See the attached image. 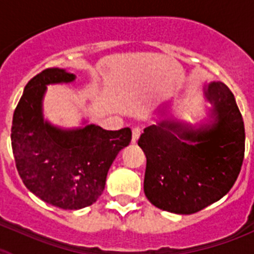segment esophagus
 Returning <instances> with one entry per match:
<instances>
[{"label": "esophagus", "instance_id": "34e87169", "mask_svg": "<svg viewBox=\"0 0 254 254\" xmlns=\"http://www.w3.org/2000/svg\"><path fill=\"white\" fill-rule=\"evenodd\" d=\"M141 134V129L138 128V127H134L133 129H132V142H136V141L138 140V137H140Z\"/></svg>", "mask_w": 254, "mask_h": 254}]
</instances>
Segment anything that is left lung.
I'll return each instance as SVG.
<instances>
[{
    "mask_svg": "<svg viewBox=\"0 0 254 254\" xmlns=\"http://www.w3.org/2000/svg\"><path fill=\"white\" fill-rule=\"evenodd\" d=\"M207 96L216 114L212 127L194 132L161 122L146 127L138 138L146 155L143 192L160 210L198 212L225 196L241 173L246 132L234 95L223 82H212Z\"/></svg>",
    "mask_w": 254,
    "mask_h": 254,
    "instance_id": "1",
    "label": "left lung"
}]
</instances>
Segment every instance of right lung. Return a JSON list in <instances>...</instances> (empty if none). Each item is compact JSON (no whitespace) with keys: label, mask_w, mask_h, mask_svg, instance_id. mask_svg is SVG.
<instances>
[{"label":"right lung","mask_w":254,"mask_h":254,"mask_svg":"<svg viewBox=\"0 0 254 254\" xmlns=\"http://www.w3.org/2000/svg\"><path fill=\"white\" fill-rule=\"evenodd\" d=\"M73 78V73L60 68L35 75L24 89L11 126V146L22 183L44 202L64 210L86 207L99 198L112 163L132 137L128 127L105 131L90 125L61 131L43 122L46 85Z\"/></svg>","instance_id":"obj_1"}]
</instances>
